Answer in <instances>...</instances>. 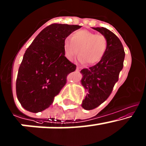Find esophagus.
<instances>
[{"mask_svg": "<svg viewBox=\"0 0 146 146\" xmlns=\"http://www.w3.org/2000/svg\"><path fill=\"white\" fill-rule=\"evenodd\" d=\"M81 68H81V67L78 66V67H77V68H76V70H77V71H80V70H81Z\"/></svg>", "mask_w": 146, "mask_h": 146, "instance_id": "1", "label": "esophagus"}]
</instances>
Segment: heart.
<instances>
[{
	"instance_id": "b5f03b06",
	"label": "heart",
	"mask_w": 146,
	"mask_h": 146,
	"mask_svg": "<svg viewBox=\"0 0 146 146\" xmlns=\"http://www.w3.org/2000/svg\"><path fill=\"white\" fill-rule=\"evenodd\" d=\"M107 49V39L103 35H96L87 30H79L64 41L65 56L73 61L78 54L80 61L90 65L99 62Z\"/></svg>"
}]
</instances>
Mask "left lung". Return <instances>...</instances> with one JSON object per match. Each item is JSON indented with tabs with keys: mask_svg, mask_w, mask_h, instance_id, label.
I'll list each match as a JSON object with an SVG mask.
<instances>
[{
	"mask_svg": "<svg viewBox=\"0 0 146 146\" xmlns=\"http://www.w3.org/2000/svg\"><path fill=\"white\" fill-rule=\"evenodd\" d=\"M92 29L106 38L107 49L99 63L80 71L81 83L87 92L82 104L85 110L94 109L108 99L118 81L125 56L122 42L115 34L104 27Z\"/></svg>",
	"mask_w": 146,
	"mask_h": 146,
	"instance_id": "obj_1",
	"label": "left lung"
}]
</instances>
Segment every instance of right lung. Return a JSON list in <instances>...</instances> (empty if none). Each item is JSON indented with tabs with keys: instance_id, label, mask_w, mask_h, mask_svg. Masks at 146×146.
Returning a JSON list of instances; mask_svg holds the SVG:
<instances>
[{
	"instance_id": "right-lung-1",
	"label": "right lung",
	"mask_w": 146,
	"mask_h": 146,
	"mask_svg": "<svg viewBox=\"0 0 146 146\" xmlns=\"http://www.w3.org/2000/svg\"><path fill=\"white\" fill-rule=\"evenodd\" d=\"M81 26L52 24L36 37L26 50L18 70L16 92L26 110L38 113L49 108L76 66L65 56L64 41Z\"/></svg>"
}]
</instances>
